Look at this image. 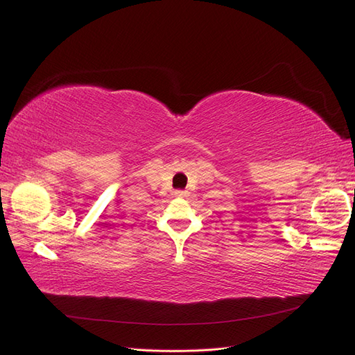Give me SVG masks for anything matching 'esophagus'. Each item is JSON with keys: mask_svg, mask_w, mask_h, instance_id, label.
I'll use <instances>...</instances> for the list:
<instances>
[{"mask_svg": "<svg viewBox=\"0 0 355 355\" xmlns=\"http://www.w3.org/2000/svg\"><path fill=\"white\" fill-rule=\"evenodd\" d=\"M175 196H176V197H185V196H187V191H180V189H179V191L175 192Z\"/></svg>", "mask_w": 355, "mask_h": 355, "instance_id": "obj_1", "label": "esophagus"}]
</instances>
